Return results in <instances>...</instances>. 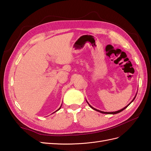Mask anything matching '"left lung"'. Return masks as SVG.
Returning <instances> with one entry per match:
<instances>
[{
  "label": "left lung",
  "instance_id": "obj_1",
  "mask_svg": "<svg viewBox=\"0 0 151 151\" xmlns=\"http://www.w3.org/2000/svg\"><path fill=\"white\" fill-rule=\"evenodd\" d=\"M136 96H137V94H136ZM136 96H135V97L134 98H133V99L131 101V102L130 103V104H128L126 107H124V108H123V109H120V110H119V111H115V112H104V111H99V110H98V109H95V108H93V107H92V106H90L89 104H88V102L87 101V102L88 103V104L89 105V106L90 107H91V108L92 109H93V110H96V111H98V112H100V113H103V114H117V113H120V112H122V111H123L124 109H126L127 108V107L129 106V105H130V104H131V103L133 101H134V99H135V97H136Z\"/></svg>",
  "mask_w": 151,
  "mask_h": 151
}]
</instances>
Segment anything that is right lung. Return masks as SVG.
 Masks as SVG:
<instances>
[{
    "instance_id": "right-lung-1",
    "label": "right lung",
    "mask_w": 151,
    "mask_h": 151,
    "mask_svg": "<svg viewBox=\"0 0 151 151\" xmlns=\"http://www.w3.org/2000/svg\"><path fill=\"white\" fill-rule=\"evenodd\" d=\"M61 106H62V105H61ZM61 107H59V109H58V110H57V111H58V110H59V109H61Z\"/></svg>"
}]
</instances>
